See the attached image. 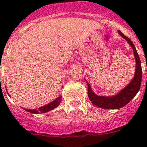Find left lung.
Returning a JSON list of instances; mask_svg holds the SVG:
<instances>
[{
    "mask_svg": "<svg viewBox=\"0 0 147 147\" xmlns=\"http://www.w3.org/2000/svg\"><path fill=\"white\" fill-rule=\"evenodd\" d=\"M121 37L125 38L126 40L129 43L131 47L134 50V55L136 60V71L134 74V77L131 82L124 87L121 91L119 92L116 95L113 97H103V96H98L94 94L90 87V84L87 82V94H88L89 99L93 105L99 107L103 109H119L123 107L129 103L133 97H135L136 94L139 92L141 87L142 78V69L141 65L140 58L139 57L136 47L131 40L124 35L121 31H118Z\"/></svg>",
    "mask_w": 147,
    "mask_h": 147,
    "instance_id": "1",
    "label": "left lung"
}]
</instances>
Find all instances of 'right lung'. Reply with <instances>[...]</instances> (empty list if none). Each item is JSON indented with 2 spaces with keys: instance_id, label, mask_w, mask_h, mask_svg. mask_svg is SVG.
Segmentation results:
<instances>
[{
  "instance_id": "1",
  "label": "right lung",
  "mask_w": 147,
  "mask_h": 147,
  "mask_svg": "<svg viewBox=\"0 0 147 147\" xmlns=\"http://www.w3.org/2000/svg\"><path fill=\"white\" fill-rule=\"evenodd\" d=\"M62 100V96L60 95V97H57L55 100L53 101L50 103H49L48 105H45V106L42 107L38 108V109H26V111L28 112H30V113H33V114H39V113H45V112H47L49 111L52 110L54 108L57 107L59 105H60V102H61Z\"/></svg>"
}]
</instances>
